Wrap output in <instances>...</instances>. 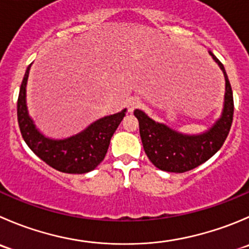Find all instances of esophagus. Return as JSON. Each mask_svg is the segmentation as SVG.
I'll use <instances>...</instances> for the list:
<instances>
[{
    "label": "esophagus",
    "mask_w": 249,
    "mask_h": 249,
    "mask_svg": "<svg viewBox=\"0 0 249 249\" xmlns=\"http://www.w3.org/2000/svg\"><path fill=\"white\" fill-rule=\"evenodd\" d=\"M140 106H141V101H140V98L137 97H131L129 100V102H127V110L129 112H134L136 108H139Z\"/></svg>",
    "instance_id": "1"
}]
</instances>
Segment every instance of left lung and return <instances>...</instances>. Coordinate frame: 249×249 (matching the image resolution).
<instances>
[{"mask_svg": "<svg viewBox=\"0 0 249 249\" xmlns=\"http://www.w3.org/2000/svg\"><path fill=\"white\" fill-rule=\"evenodd\" d=\"M211 55L223 71L226 81L225 106L223 117L206 134L186 136L178 134L163 124L149 119L142 110L136 109L140 136L144 153L158 169L170 173H185L201 165L213 157L225 142L233 119V96L223 63L211 52Z\"/></svg>", "mask_w": 249, "mask_h": 249, "instance_id": "8db88e82", "label": "left lung"}]
</instances>
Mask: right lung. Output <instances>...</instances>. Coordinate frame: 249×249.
<instances>
[{"instance_id": "obj_1", "label": "right lung", "mask_w": 249, "mask_h": 249, "mask_svg": "<svg viewBox=\"0 0 249 249\" xmlns=\"http://www.w3.org/2000/svg\"><path fill=\"white\" fill-rule=\"evenodd\" d=\"M31 66V64H30ZM28 67L19 90L17 115L21 136L29 148L53 169L67 174H85L93 170L105 159L110 139L125 115V109L97 120L80 134L67 140L46 139L34 126L25 103Z\"/></svg>"}]
</instances>
